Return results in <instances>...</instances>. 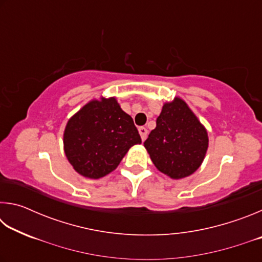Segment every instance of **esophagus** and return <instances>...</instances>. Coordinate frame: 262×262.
<instances>
[{
    "instance_id": "34e87169",
    "label": "esophagus",
    "mask_w": 262,
    "mask_h": 262,
    "mask_svg": "<svg viewBox=\"0 0 262 262\" xmlns=\"http://www.w3.org/2000/svg\"><path fill=\"white\" fill-rule=\"evenodd\" d=\"M139 133H140V135H141V139H142V141H144L145 139H147V136H148V129L145 127H140L139 128Z\"/></svg>"
}]
</instances>
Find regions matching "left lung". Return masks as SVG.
<instances>
[{
	"instance_id": "obj_1",
	"label": "left lung",
	"mask_w": 262,
	"mask_h": 262,
	"mask_svg": "<svg viewBox=\"0 0 262 262\" xmlns=\"http://www.w3.org/2000/svg\"><path fill=\"white\" fill-rule=\"evenodd\" d=\"M208 133L185 101L176 97L162 112L144 142L150 158L162 173L172 179L193 174L205 159Z\"/></svg>"
}]
</instances>
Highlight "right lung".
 <instances>
[{
  "instance_id": "1",
  "label": "right lung",
  "mask_w": 262,
  "mask_h": 262,
  "mask_svg": "<svg viewBox=\"0 0 262 262\" xmlns=\"http://www.w3.org/2000/svg\"><path fill=\"white\" fill-rule=\"evenodd\" d=\"M141 136L115 97L90 100L67 122L63 149L74 170L99 179L114 171Z\"/></svg>"
}]
</instances>
